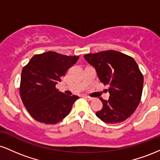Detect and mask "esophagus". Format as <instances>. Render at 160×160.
<instances>
[{"label": "esophagus", "mask_w": 160, "mask_h": 160, "mask_svg": "<svg viewBox=\"0 0 160 160\" xmlns=\"http://www.w3.org/2000/svg\"><path fill=\"white\" fill-rule=\"evenodd\" d=\"M84 98H85L86 100H88V101H92L93 100V98H92V97H89V96H84Z\"/></svg>", "instance_id": "34e87169"}]
</instances>
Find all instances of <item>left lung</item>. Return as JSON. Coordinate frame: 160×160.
<instances>
[{
	"label": "left lung",
	"mask_w": 160,
	"mask_h": 160,
	"mask_svg": "<svg viewBox=\"0 0 160 160\" xmlns=\"http://www.w3.org/2000/svg\"><path fill=\"white\" fill-rule=\"evenodd\" d=\"M84 58L96 70L100 81L110 85L108 101L97 117L106 123L126 120L135 112L141 98L144 77L132 57L115 50L86 54Z\"/></svg>",
	"instance_id": "1"
}]
</instances>
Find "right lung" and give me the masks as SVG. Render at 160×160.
Instances as JSON below:
<instances>
[{
    "mask_svg": "<svg viewBox=\"0 0 160 160\" xmlns=\"http://www.w3.org/2000/svg\"><path fill=\"white\" fill-rule=\"evenodd\" d=\"M79 56L56 52L34 55L22 71L19 94L28 112L34 120L56 124L69 114L77 95H68L56 88Z\"/></svg>",
    "mask_w": 160,
    "mask_h": 160,
    "instance_id": "add662e5",
    "label": "right lung"
}]
</instances>
